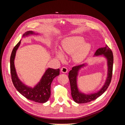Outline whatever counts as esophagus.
Listing matches in <instances>:
<instances>
[{
	"label": "esophagus",
	"instance_id": "obj_1",
	"mask_svg": "<svg viewBox=\"0 0 125 125\" xmlns=\"http://www.w3.org/2000/svg\"><path fill=\"white\" fill-rule=\"evenodd\" d=\"M61 71L62 73H67L68 72V69L66 67H63L61 69Z\"/></svg>",
	"mask_w": 125,
	"mask_h": 125
}]
</instances>
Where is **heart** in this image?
<instances>
[{
	"label": "heart",
	"instance_id": "1",
	"mask_svg": "<svg viewBox=\"0 0 125 125\" xmlns=\"http://www.w3.org/2000/svg\"><path fill=\"white\" fill-rule=\"evenodd\" d=\"M84 39L81 36H73L64 39L62 44V51L69 55L73 54V60L75 62H81L88 55L91 50V45L84 43ZM57 57L63 60L64 56L62 52L56 51Z\"/></svg>",
	"mask_w": 125,
	"mask_h": 125
}]
</instances>
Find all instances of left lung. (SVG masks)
<instances>
[{"instance_id": "1", "label": "left lung", "mask_w": 125, "mask_h": 125, "mask_svg": "<svg viewBox=\"0 0 125 125\" xmlns=\"http://www.w3.org/2000/svg\"><path fill=\"white\" fill-rule=\"evenodd\" d=\"M103 55L107 59L108 65V74L104 86L102 88L96 93L85 94L79 92L77 86V75L78 71L82 67L86 65V64H82L78 66H75L73 67L68 75V78L70 81L71 96L75 102L79 104L86 103L91 101L96 100L97 97L100 96L102 94H103L106 90H107L111 82L112 74H113V52L109 47L106 45L105 47L100 48L96 50L95 52V56H99Z\"/></svg>"}]
</instances>
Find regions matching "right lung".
<instances>
[{
	"mask_svg": "<svg viewBox=\"0 0 125 125\" xmlns=\"http://www.w3.org/2000/svg\"><path fill=\"white\" fill-rule=\"evenodd\" d=\"M30 34H36L33 31H29L23 35L25 37ZM21 43V41L14 46L10 56V73L13 84L18 91L26 99L37 103L46 102L51 96V86L53 79L59 74V69L48 68L40 81L34 88L26 86L19 79L14 67V58L17 50Z\"/></svg>",
	"mask_w": 125,
	"mask_h": 125,
	"instance_id": "add662e5",
	"label": "right lung"
}]
</instances>
